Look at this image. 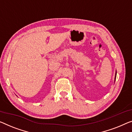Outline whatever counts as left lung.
Segmentation results:
<instances>
[{"label":"left lung","instance_id":"8db88e82","mask_svg":"<svg viewBox=\"0 0 132 132\" xmlns=\"http://www.w3.org/2000/svg\"><path fill=\"white\" fill-rule=\"evenodd\" d=\"M116 75H117V72H116V76H115V80H116Z\"/></svg>","mask_w":132,"mask_h":132}]
</instances>
